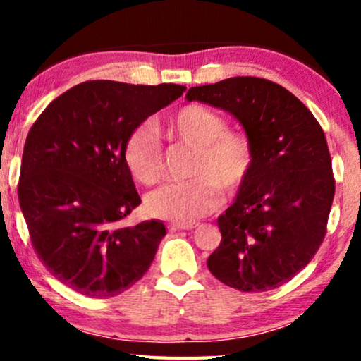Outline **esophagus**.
Instances as JSON below:
<instances>
[{
    "mask_svg": "<svg viewBox=\"0 0 361 361\" xmlns=\"http://www.w3.org/2000/svg\"><path fill=\"white\" fill-rule=\"evenodd\" d=\"M198 224L197 222H192V224H171L169 226V231H190V229H195Z\"/></svg>",
    "mask_w": 361,
    "mask_h": 361,
    "instance_id": "34e87169",
    "label": "esophagus"
}]
</instances>
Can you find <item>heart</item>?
<instances>
[{
    "instance_id": "obj_1",
    "label": "heart",
    "mask_w": 361,
    "mask_h": 361,
    "mask_svg": "<svg viewBox=\"0 0 361 361\" xmlns=\"http://www.w3.org/2000/svg\"><path fill=\"white\" fill-rule=\"evenodd\" d=\"M173 134L195 147L190 175L183 183H168L146 197L151 215L178 224H192L214 212L224 192L233 193L255 166V147L241 132H231L219 111L202 105H186L169 123ZM132 178L140 185H154L161 178L163 159L156 134L147 127L132 132L123 146Z\"/></svg>"
}]
</instances>
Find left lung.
Here are the masks:
<instances>
[{
    "label": "left lung",
    "mask_w": 361,
    "mask_h": 361,
    "mask_svg": "<svg viewBox=\"0 0 361 361\" xmlns=\"http://www.w3.org/2000/svg\"><path fill=\"white\" fill-rule=\"evenodd\" d=\"M186 100L229 111L255 147L251 175L217 219L222 241L207 267L241 292L287 283L326 235L334 176L324 132L299 98L263 78L195 86Z\"/></svg>",
    "instance_id": "8db88e82"
}]
</instances>
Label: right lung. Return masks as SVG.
Listing matches in <instances>:
<instances>
[{
  "label": "right lung",
  "mask_w": 361,
  "mask_h": 361,
  "mask_svg": "<svg viewBox=\"0 0 361 361\" xmlns=\"http://www.w3.org/2000/svg\"><path fill=\"white\" fill-rule=\"evenodd\" d=\"M185 90L86 81L57 97L28 132L20 209L37 256L74 292L115 297L151 267L166 227L161 221L122 226L140 204L123 146Z\"/></svg>",
  "instance_id": "right-lung-1"
}]
</instances>
